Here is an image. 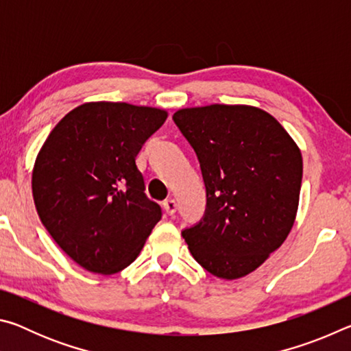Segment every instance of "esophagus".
<instances>
[{
    "instance_id": "obj_1",
    "label": "esophagus",
    "mask_w": 351,
    "mask_h": 351,
    "mask_svg": "<svg viewBox=\"0 0 351 351\" xmlns=\"http://www.w3.org/2000/svg\"><path fill=\"white\" fill-rule=\"evenodd\" d=\"M164 210L167 212V215H173V213L176 212V201L175 199H167L164 201Z\"/></svg>"
}]
</instances>
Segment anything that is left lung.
<instances>
[{"label": "left lung", "mask_w": 351, "mask_h": 351, "mask_svg": "<svg viewBox=\"0 0 351 351\" xmlns=\"http://www.w3.org/2000/svg\"><path fill=\"white\" fill-rule=\"evenodd\" d=\"M173 121L193 147L206 186V215L182 232L212 276L235 280L265 263L293 229L302 153L274 116L251 105L178 110Z\"/></svg>", "instance_id": "8db88e82"}]
</instances>
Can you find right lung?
Segmentation results:
<instances>
[{
	"mask_svg": "<svg viewBox=\"0 0 351 351\" xmlns=\"http://www.w3.org/2000/svg\"><path fill=\"white\" fill-rule=\"evenodd\" d=\"M169 112L127 102L71 110L35 158L32 195L52 239L77 265L110 276L138 257L161 207L144 193L136 156Z\"/></svg>",
	"mask_w": 351,
	"mask_h": 351,
	"instance_id": "obj_1",
	"label": "right lung"
}]
</instances>
